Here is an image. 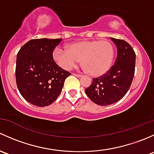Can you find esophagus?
<instances>
[{"label":"esophagus","mask_w":154,"mask_h":154,"mask_svg":"<svg viewBox=\"0 0 154 154\" xmlns=\"http://www.w3.org/2000/svg\"><path fill=\"white\" fill-rule=\"evenodd\" d=\"M73 75H74V76H75V77H78V78H79V77H83V76L80 75V74H73Z\"/></svg>","instance_id":"obj_1"}]
</instances>
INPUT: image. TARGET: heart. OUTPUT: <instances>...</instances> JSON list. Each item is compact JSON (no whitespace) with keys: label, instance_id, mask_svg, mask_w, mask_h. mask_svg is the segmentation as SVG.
I'll return each instance as SVG.
<instances>
[{"label":"heart","instance_id":"b5f03b06","mask_svg":"<svg viewBox=\"0 0 154 154\" xmlns=\"http://www.w3.org/2000/svg\"><path fill=\"white\" fill-rule=\"evenodd\" d=\"M115 48L108 40H89L72 43L68 48L57 46L52 57L60 67L71 70L82 59V65L88 74L99 77L106 74L112 65Z\"/></svg>","mask_w":154,"mask_h":154}]
</instances>
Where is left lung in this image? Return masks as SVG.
Here are the masks:
<instances>
[{
  "instance_id": "1",
  "label": "left lung",
  "mask_w": 154,
  "mask_h": 154,
  "mask_svg": "<svg viewBox=\"0 0 154 154\" xmlns=\"http://www.w3.org/2000/svg\"><path fill=\"white\" fill-rule=\"evenodd\" d=\"M117 47V58L109 71L98 78L85 91L96 104L107 106L119 101L128 91L133 81L136 65V54L125 41L110 38Z\"/></svg>"
}]
</instances>
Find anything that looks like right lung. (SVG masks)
Segmentation results:
<instances>
[{"label":"right lung","mask_w":154,"mask_h":154,"mask_svg":"<svg viewBox=\"0 0 154 154\" xmlns=\"http://www.w3.org/2000/svg\"><path fill=\"white\" fill-rule=\"evenodd\" d=\"M62 38H37L27 42L17 54L15 78L22 97L34 106L54 103L61 93L65 80L71 75L59 67L53 50Z\"/></svg>","instance_id":"obj_1"}]
</instances>
